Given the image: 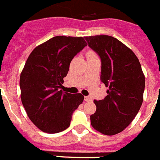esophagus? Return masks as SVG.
I'll return each mask as SVG.
<instances>
[{"label":"esophagus","mask_w":160,"mask_h":160,"mask_svg":"<svg viewBox=\"0 0 160 160\" xmlns=\"http://www.w3.org/2000/svg\"><path fill=\"white\" fill-rule=\"evenodd\" d=\"M84 99L86 102H90V101H92V98L90 97V96H86Z\"/></svg>","instance_id":"1"}]
</instances>
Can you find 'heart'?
<instances>
[{
    "instance_id": "b5f03b06",
    "label": "heart",
    "mask_w": 160,
    "mask_h": 160,
    "mask_svg": "<svg viewBox=\"0 0 160 160\" xmlns=\"http://www.w3.org/2000/svg\"><path fill=\"white\" fill-rule=\"evenodd\" d=\"M89 53H93V52H89Z\"/></svg>"
}]
</instances>
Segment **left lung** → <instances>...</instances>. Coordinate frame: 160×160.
<instances>
[{
  "instance_id": "left-lung-1",
  "label": "left lung",
  "mask_w": 160,
  "mask_h": 160,
  "mask_svg": "<svg viewBox=\"0 0 160 160\" xmlns=\"http://www.w3.org/2000/svg\"><path fill=\"white\" fill-rule=\"evenodd\" d=\"M85 38L100 56V79L108 87L104 99L94 100L96 111L90 115V123L103 135H116L130 125L142 106L145 76L136 55L117 38L108 35Z\"/></svg>"
}]
</instances>
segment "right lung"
I'll return each mask as SVG.
<instances>
[{"label": "right lung", "instance_id": "obj_1", "mask_svg": "<svg viewBox=\"0 0 160 160\" xmlns=\"http://www.w3.org/2000/svg\"><path fill=\"white\" fill-rule=\"evenodd\" d=\"M86 46L82 37L57 36L29 54L20 76L21 99L29 119L41 131L54 134L66 130L82 103V94L60 88L72 59Z\"/></svg>", "mask_w": 160, "mask_h": 160}]
</instances>
